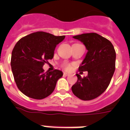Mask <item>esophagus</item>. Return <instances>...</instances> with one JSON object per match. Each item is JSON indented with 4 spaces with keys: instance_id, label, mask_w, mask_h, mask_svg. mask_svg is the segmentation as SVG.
I'll list each match as a JSON object with an SVG mask.
<instances>
[{
    "instance_id": "34e87169",
    "label": "esophagus",
    "mask_w": 130,
    "mask_h": 130,
    "mask_svg": "<svg viewBox=\"0 0 130 130\" xmlns=\"http://www.w3.org/2000/svg\"><path fill=\"white\" fill-rule=\"evenodd\" d=\"M63 75H65V76H69V73H66V72H64V73H63Z\"/></svg>"
}]
</instances>
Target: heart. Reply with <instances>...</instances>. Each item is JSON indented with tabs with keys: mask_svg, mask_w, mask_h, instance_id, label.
Returning a JSON list of instances; mask_svg holds the SVG:
<instances>
[{
	"mask_svg": "<svg viewBox=\"0 0 130 130\" xmlns=\"http://www.w3.org/2000/svg\"><path fill=\"white\" fill-rule=\"evenodd\" d=\"M64 68H65L66 70H70L71 68V66L70 64H65V65H64Z\"/></svg>",
	"mask_w": 130,
	"mask_h": 130,
	"instance_id": "heart-1",
	"label": "heart"
}]
</instances>
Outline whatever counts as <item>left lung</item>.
<instances>
[{
	"instance_id": "obj_1",
	"label": "left lung",
	"mask_w": 130,
	"mask_h": 130,
	"mask_svg": "<svg viewBox=\"0 0 130 130\" xmlns=\"http://www.w3.org/2000/svg\"><path fill=\"white\" fill-rule=\"evenodd\" d=\"M81 41L88 50L79 67V71H88L86 77L79 74L72 86L73 94L83 101H90L102 94L109 86L115 69L116 53L109 40L96 33L73 36Z\"/></svg>"
}]
</instances>
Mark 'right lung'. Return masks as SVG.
Masks as SVG:
<instances>
[{
    "label": "right lung",
    "mask_w": 130,
    "mask_h": 130,
    "mask_svg": "<svg viewBox=\"0 0 130 130\" xmlns=\"http://www.w3.org/2000/svg\"><path fill=\"white\" fill-rule=\"evenodd\" d=\"M65 37L37 31L16 43L11 55V69L17 88L25 96L40 100L53 93L63 72L55 69L44 73L42 67L53 59L55 47Z\"/></svg>",
    "instance_id": "obj_1"
}]
</instances>
